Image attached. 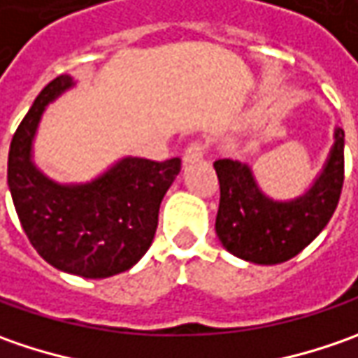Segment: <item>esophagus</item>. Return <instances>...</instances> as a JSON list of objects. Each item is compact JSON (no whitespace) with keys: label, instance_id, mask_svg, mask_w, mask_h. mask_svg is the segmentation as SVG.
Listing matches in <instances>:
<instances>
[{"label":"esophagus","instance_id":"1","mask_svg":"<svg viewBox=\"0 0 358 358\" xmlns=\"http://www.w3.org/2000/svg\"><path fill=\"white\" fill-rule=\"evenodd\" d=\"M205 151H207V145L201 143V141H195V143H191L185 149V155H183V163L189 165V163H195V161H199L205 155Z\"/></svg>","mask_w":358,"mask_h":358}]
</instances>
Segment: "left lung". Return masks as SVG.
<instances>
[{
    "instance_id": "8db88e82",
    "label": "left lung",
    "mask_w": 358,
    "mask_h": 358,
    "mask_svg": "<svg viewBox=\"0 0 358 358\" xmlns=\"http://www.w3.org/2000/svg\"><path fill=\"white\" fill-rule=\"evenodd\" d=\"M221 199L215 231L229 253L257 265H279L299 255L331 221L345 179V131L335 127V143L313 185L295 199L277 201L263 193L247 163H213Z\"/></svg>"
}]
</instances>
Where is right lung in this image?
<instances>
[{
	"label": "right lung",
	"instance_id": "right-lung-1",
	"mask_svg": "<svg viewBox=\"0 0 358 358\" xmlns=\"http://www.w3.org/2000/svg\"><path fill=\"white\" fill-rule=\"evenodd\" d=\"M76 85L55 77L23 117L7 157V185L35 251L49 265L85 279H105L131 268L151 247L159 205L181 159L121 157L85 183H57L34 161V141L49 103Z\"/></svg>",
	"mask_w": 358,
	"mask_h": 358
}]
</instances>
